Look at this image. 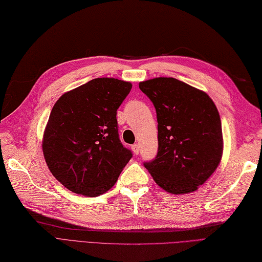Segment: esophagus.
<instances>
[{
	"instance_id": "obj_1",
	"label": "esophagus",
	"mask_w": 262,
	"mask_h": 262,
	"mask_svg": "<svg viewBox=\"0 0 262 262\" xmlns=\"http://www.w3.org/2000/svg\"><path fill=\"white\" fill-rule=\"evenodd\" d=\"M132 150L134 151L135 155H138L139 151H140V147H139L138 143H134V145L132 146Z\"/></svg>"
}]
</instances>
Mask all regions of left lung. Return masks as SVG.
Wrapping results in <instances>:
<instances>
[{
	"mask_svg": "<svg viewBox=\"0 0 262 262\" xmlns=\"http://www.w3.org/2000/svg\"><path fill=\"white\" fill-rule=\"evenodd\" d=\"M154 103L158 155L145 167L165 191L182 195L198 189L213 174L223 154L221 119L205 91L172 77L139 82Z\"/></svg>",
	"mask_w": 262,
	"mask_h": 262,
	"instance_id": "obj_1",
	"label": "left lung"
}]
</instances>
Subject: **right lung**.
Listing matches in <instances>:
<instances>
[{"label":"right lung","mask_w":262,"mask_h":262,"mask_svg":"<svg viewBox=\"0 0 262 262\" xmlns=\"http://www.w3.org/2000/svg\"><path fill=\"white\" fill-rule=\"evenodd\" d=\"M132 86L116 78H96L55 102L42 151L50 172L69 190L86 197L102 195L133 157L119 138L116 120Z\"/></svg>","instance_id":"1"}]
</instances>
